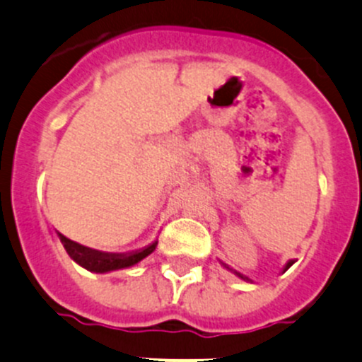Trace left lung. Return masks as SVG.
Listing matches in <instances>:
<instances>
[{
  "instance_id": "left-lung-1",
  "label": "left lung",
  "mask_w": 362,
  "mask_h": 362,
  "mask_svg": "<svg viewBox=\"0 0 362 362\" xmlns=\"http://www.w3.org/2000/svg\"><path fill=\"white\" fill-rule=\"evenodd\" d=\"M291 264H293V261H290V263H288L286 264V270H288V268H290L291 267ZM240 275V274H238ZM240 277H242V279H245V277H243V275H240Z\"/></svg>"
}]
</instances>
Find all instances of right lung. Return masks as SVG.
Masks as SVG:
<instances>
[{"label": "right lung", "instance_id": "1", "mask_svg": "<svg viewBox=\"0 0 362 362\" xmlns=\"http://www.w3.org/2000/svg\"><path fill=\"white\" fill-rule=\"evenodd\" d=\"M62 243H64L65 250H67L69 256L76 261L78 264H81L83 268L90 272H98V274H103V272H112L119 270V268L132 267V264H136L140 259H144L146 256H149L154 249H156V243L146 247L144 250H139V252L132 254H106L99 252V250H92L88 247L80 245V243L72 242V240L65 238L64 235H60Z\"/></svg>", "mask_w": 362, "mask_h": 362}]
</instances>
